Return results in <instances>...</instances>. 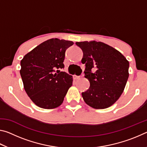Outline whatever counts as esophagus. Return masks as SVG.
<instances>
[{"mask_svg":"<svg viewBox=\"0 0 147 147\" xmlns=\"http://www.w3.org/2000/svg\"><path fill=\"white\" fill-rule=\"evenodd\" d=\"M80 76H76V75H75V74H74V75H73V79H74V80L78 79V78H80Z\"/></svg>","mask_w":147,"mask_h":147,"instance_id":"esophagus-1","label":"esophagus"}]
</instances>
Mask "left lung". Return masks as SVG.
Listing matches in <instances>:
<instances>
[{
  "label": "left lung",
  "mask_w": 147,
  "mask_h": 147,
  "mask_svg": "<svg viewBox=\"0 0 147 147\" xmlns=\"http://www.w3.org/2000/svg\"><path fill=\"white\" fill-rule=\"evenodd\" d=\"M76 45L82 50L85 78L90 83L88 90L82 93L84 100L94 109L112 106L127 82L129 61L117 50L102 42H76Z\"/></svg>",
  "instance_id": "1"
}]
</instances>
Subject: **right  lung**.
I'll use <instances>...</instances> for the list:
<instances>
[{"mask_svg":"<svg viewBox=\"0 0 147 147\" xmlns=\"http://www.w3.org/2000/svg\"><path fill=\"white\" fill-rule=\"evenodd\" d=\"M73 44L71 41L50 39L21 59L20 74L24 89L39 108L54 109L60 106L73 85V76L59 69L64 67L66 49Z\"/></svg>","mask_w":147,"mask_h":147,"instance_id":"1","label":"right lung"}]
</instances>
